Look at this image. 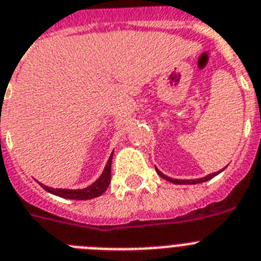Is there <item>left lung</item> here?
Listing matches in <instances>:
<instances>
[{"mask_svg":"<svg viewBox=\"0 0 261 261\" xmlns=\"http://www.w3.org/2000/svg\"><path fill=\"white\" fill-rule=\"evenodd\" d=\"M225 169V168H224ZM224 169H221V171L219 172H215V173H211L208 174V176H205V177H201V178H195V180H177V178H172V177H168V176H165L164 173H161L159 169L156 168V172L159 176H161L163 178H165V180H168V181L173 182V184H200V182H205L208 181V180H211V178H213L216 174H219L220 172H223Z\"/></svg>","mask_w":261,"mask_h":261,"instance_id":"1","label":"left lung"}]
</instances>
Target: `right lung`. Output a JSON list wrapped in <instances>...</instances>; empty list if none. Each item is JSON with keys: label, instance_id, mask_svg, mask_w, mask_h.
I'll use <instances>...</instances> for the list:
<instances>
[{"label": "right lung", "instance_id": "1", "mask_svg": "<svg viewBox=\"0 0 261 261\" xmlns=\"http://www.w3.org/2000/svg\"><path fill=\"white\" fill-rule=\"evenodd\" d=\"M112 157L113 153L111 154L109 160H108L107 165H105L104 171L101 173V176L97 178L93 184H90L89 187L84 189H61V188H50L46 185L40 184L46 192L51 193V195L60 196L62 199H69V200H89L98 197L107 191V188L111 184V165H112Z\"/></svg>", "mask_w": 261, "mask_h": 261}]
</instances>
